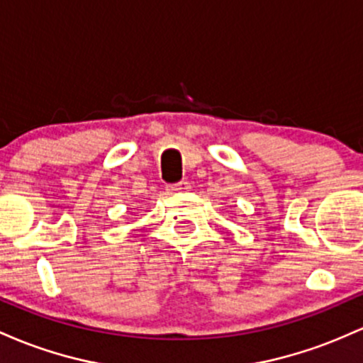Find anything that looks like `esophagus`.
Returning a JSON list of instances; mask_svg holds the SVG:
<instances>
[{
	"mask_svg": "<svg viewBox=\"0 0 363 363\" xmlns=\"http://www.w3.org/2000/svg\"><path fill=\"white\" fill-rule=\"evenodd\" d=\"M166 190H168V194L186 192V190H190V183L186 180H182V182L174 183V185H168V186H166Z\"/></svg>",
	"mask_w": 363,
	"mask_h": 363,
	"instance_id": "obj_1",
	"label": "esophagus"
}]
</instances>
